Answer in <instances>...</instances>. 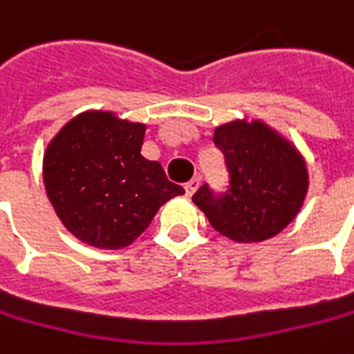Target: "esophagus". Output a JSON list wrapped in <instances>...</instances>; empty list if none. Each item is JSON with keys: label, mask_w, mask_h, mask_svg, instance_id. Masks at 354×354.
Returning <instances> with one entry per match:
<instances>
[{"label": "esophagus", "mask_w": 354, "mask_h": 354, "mask_svg": "<svg viewBox=\"0 0 354 354\" xmlns=\"http://www.w3.org/2000/svg\"><path fill=\"white\" fill-rule=\"evenodd\" d=\"M197 189H199V177H193L191 181H187L185 183V193L189 197H191Z\"/></svg>", "instance_id": "1"}]
</instances>
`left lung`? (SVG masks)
<instances>
[{"label": "left lung", "mask_w": 354, "mask_h": 354, "mask_svg": "<svg viewBox=\"0 0 354 354\" xmlns=\"http://www.w3.org/2000/svg\"><path fill=\"white\" fill-rule=\"evenodd\" d=\"M229 169V191L213 195L203 185L193 203L223 237L261 243L279 235L299 215L309 191L301 151L261 119H235L213 133Z\"/></svg>", "instance_id": "8db88e82"}]
</instances>
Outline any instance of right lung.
<instances>
[{
	"instance_id": "right-lung-1",
	"label": "right lung",
	"mask_w": 354,
	"mask_h": 354,
	"mask_svg": "<svg viewBox=\"0 0 354 354\" xmlns=\"http://www.w3.org/2000/svg\"><path fill=\"white\" fill-rule=\"evenodd\" d=\"M147 125L113 111L69 119L44 153V185L65 229L97 249H123L185 189L141 155Z\"/></svg>"
}]
</instances>
